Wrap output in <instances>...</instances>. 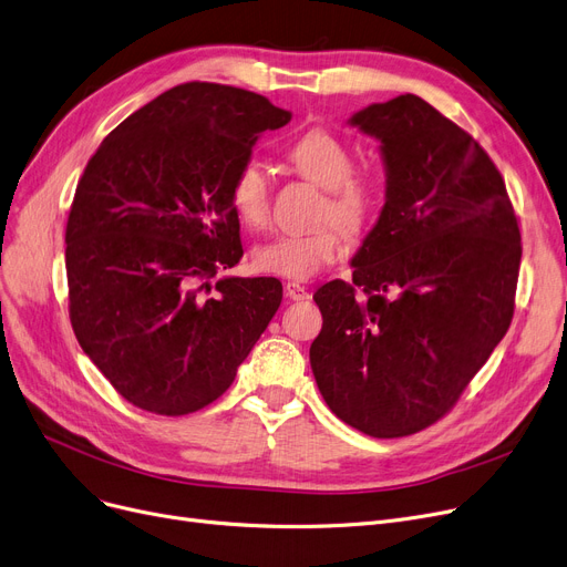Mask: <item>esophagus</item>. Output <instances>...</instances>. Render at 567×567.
Returning <instances> with one entry per match:
<instances>
[{"mask_svg":"<svg viewBox=\"0 0 567 567\" xmlns=\"http://www.w3.org/2000/svg\"><path fill=\"white\" fill-rule=\"evenodd\" d=\"M285 291H287V297L291 299V301H308L310 299V291L303 287V285H299V282H287L285 285Z\"/></svg>","mask_w":567,"mask_h":567,"instance_id":"obj_1","label":"esophagus"}]
</instances>
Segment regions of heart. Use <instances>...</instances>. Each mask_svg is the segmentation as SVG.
I'll return each mask as SVG.
<instances>
[{
  "label": "heart",
  "instance_id": "heart-1",
  "mask_svg": "<svg viewBox=\"0 0 567 567\" xmlns=\"http://www.w3.org/2000/svg\"><path fill=\"white\" fill-rule=\"evenodd\" d=\"M291 166L322 189H327L324 219H333L344 229L359 231L371 217L378 202L373 176L352 171L350 147L327 130H310L287 151ZM231 208L243 225L259 229L268 219V181L257 162H245L231 183ZM344 231L324 225L308 234H285L259 243L252 250V264L266 276L306 282L338 261L344 252Z\"/></svg>",
  "mask_w": 567,
  "mask_h": 567
}]
</instances>
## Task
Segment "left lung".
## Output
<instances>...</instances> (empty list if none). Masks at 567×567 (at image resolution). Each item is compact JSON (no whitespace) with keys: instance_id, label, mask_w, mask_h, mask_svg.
<instances>
[{"instance_id":"8db88e82","label":"left lung","mask_w":567,"mask_h":567,"mask_svg":"<svg viewBox=\"0 0 567 567\" xmlns=\"http://www.w3.org/2000/svg\"><path fill=\"white\" fill-rule=\"evenodd\" d=\"M380 143L384 206L352 282L315 291L312 375L331 412L373 437L435 424L503 340L522 234L480 143L416 94L357 111Z\"/></svg>"}]
</instances>
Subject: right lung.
Returning <instances> with one entry per match:
<instances>
[{
    "label": "right lung",
    "instance_id": "1",
    "mask_svg": "<svg viewBox=\"0 0 567 567\" xmlns=\"http://www.w3.org/2000/svg\"><path fill=\"white\" fill-rule=\"evenodd\" d=\"M289 120L261 94L185 83L87 162L64 238L71 327L136 408L178 416L223 396L280 308L278 278H213L243 257L236 171Z\"/></svg>",
    "mask_w": 567,
    "mask_h": 567
}]
</instances>
